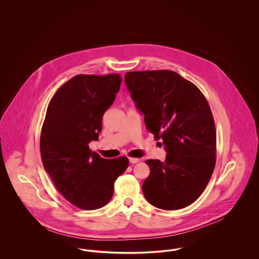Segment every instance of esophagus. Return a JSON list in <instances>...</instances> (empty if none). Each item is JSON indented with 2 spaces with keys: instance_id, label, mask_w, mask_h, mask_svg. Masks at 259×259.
<instances>
[{
  "instance_id": "esophagus-1",
  "label": "esophagus",
  "mask_w": 259,
  "mask_h": 259,
  "mask_svg": "<svg viewBox=\"0 0 259 259\" xmlns=\"http://www.w3.org/2000/svg\"><path fill=\"white\" fill-rule=\"evenodd\" d=\"M128 160H130V162H131L132 164H134V163H137V162H139V161H140V158H136V157H130V158H128Z\"/></svg>"
}]
</instances>
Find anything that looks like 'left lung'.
I'll return each mask as SVG.
<instances>
[{
	"instance_id": "obj_1",
	"label": "left lung",
	"mask_w": 259,
	"mask_h": 259,
	"mask_svg": "<svg viewBox=\"0 0 259 259\" xmlns=\"http://www.w3.org/2000/svg\"><path fill=\"white\" fill-rule=\"evenodd\" d=\"M124 81L147 130L162 140L167 152L164 161H146L147 200L165 210L188 206L205 189L217 161L215 125L206 99L172 71L128 72Z\"/></svg>"
}]
</instances>
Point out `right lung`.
<instances>
[{
    "label": "right lung",
    "mask_w": 259,
    "mask_h": 259,
    "mask_svg": "<svg viewBox=\"0 0 259 259\" xmlns=\"http://www.w3.org/2000/svg\"><path fill=\"white\" fill-rule=\"evenodd\" d=\"M120 82L119 74H77L48 106L39 141L41 161L59 192L80 209L109 203L115 180L128 166L127 157L106 159L89 148L99 140L103 115Z\"/></svg>",
    "instance_id": "right-lung-1"
}]
</instances>
